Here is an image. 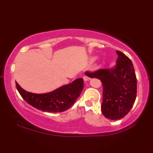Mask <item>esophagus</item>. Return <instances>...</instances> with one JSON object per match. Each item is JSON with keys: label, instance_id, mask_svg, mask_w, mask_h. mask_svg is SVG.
I'll return each mask as SVG.
<instances>
[{"label": "esophagus", "instance_id": "1", "mask_svg": "<svg viewBox=\"0 0 153 153\" xmlns=\"http://www.w3.org/2000/svg\"><path fill=\"white\" fill-rule=\"evenodd\" d=\"M83 79H84V81H85V82H86V81H89V80L90 79V77H88V76H84V77H83Z\"/></svg>", "mask_w": 153, "mask_h": 153}]
</instances>
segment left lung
<instances>
[{
	"instance_id": "obj_1",
	"label": "left lung",
	"mask_w": 153,
	"mask_h": 153,
	"mask_svg": "<svg viewBox=\"0 0 153 153\" xmlns=\"http://www.w3.org/2000/svg\"><path fill=\"white\" fill-rule=\"evenodd\" d=\"M118 58L115 66L102 69L89 77L100 79L103 86L101 111L105 117L111 120L123 118L135 102L137 79L130 59L120 51H116Z\"/></svg>"
}]
</instances>
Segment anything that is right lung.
<instances>
[{
	"label": "right lung",
	"mask_w": 153,
	"mask_h": 153,
	"mask_svg": "<svg viewBox=\"0 0 153 153\" xmlns=\"http://www.w3.org/2000/svg\"><path fill=\"white\" fill-rule=\"evenodd\" d=\"M16 87L22 97L32 107L45 112L59 113L69 109L76 101L84 88V80L78 78L45 94L25 91L17 82Z\"/></svg>",
	"instance_id": "right-lung-1"
}]
</instances>
